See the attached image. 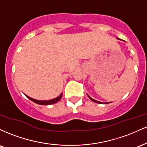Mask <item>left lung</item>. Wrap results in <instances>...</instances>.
<instances>
[{
    "label": "left lung",
    "instance_id": "obj_1",
    "mask_svg": "<svg viewBox=\"0 0 147 147\" xmlns=\"http://www.w3.org/2000/svg\"><path fill=\"white\" fill-rule=\"evenodd\" d=\"M88 97H89V96H88ZM89 98H90V99H91V100L92 101V102H97V103H99V104H102V102H98V101H96V100H95V99H92V98H91V97H89ZM105 104H106V103H105ZM106 104H107V103H106Z\"/></svg>",
    "mask_w": 147,
    "mask_h": 147
}]
</instances>
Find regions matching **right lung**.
<instances>
[{"mask_svg":"<svg viewBox=\"0 0 147 147\" xmlns=\"http://www.w3.org/2000/svg\"><path fill=\"white\" fill-rule=\"evenodd\" d=\"M28 98H29L30 100L32 101L34 103H36V104H41V105H49V104H55V103H56L58 102V101H59L61 98L62 97V94H61V95L59 96L58 97H57V98H55L53 99H50V100H46V101H40V100H36V99H32L31 98V97H28V96L25 95Z\"/></svg>","mask_w":147,"mask_h":147,"instance_id":"right-lung-1","label":"right lung"}]
</instances>
